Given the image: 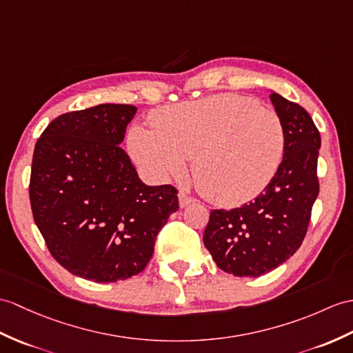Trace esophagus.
<instances>
[{
  "mask_svg": "<svg viewBox=\"0 0 353 353\" xmlns=\"http://www.w3.org/2000/svg\"><path fill=\"white\" fill-rule=\"evenodd\" d=\"M192 203H195L194 196L188 195L183 191L179 192V204H180V208H186V206H190V204H192Z\"/></svg>",
  "mask_w": 353,
  "mask_h": 353,
  "instance_id": "obj_1",
  "label": "esophagus"
}]
</instances>
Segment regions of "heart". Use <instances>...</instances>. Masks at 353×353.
Wrapping results in <instances>:
<instances>
[{
  "label": "heart",
  "instance_id": "obj_1",
  "mask_svg": "<svg viewBox=\"0 0 353 353\" xmlns=\"http://www.w3.org/2000/svg\"><path fill=\"white\" fill-rule=\"evenodd\" d=\"M152 128L134 126V159L154 179L180 177L192 159L199 191L219 206H236L265 190L280 165L284 132L275 112L232 94L157 111Z\"/></svg>",
  "mask_w": 353,
  "mask_h": 353
}]
</instances>
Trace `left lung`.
<instances>
[{"instance_id": "1", "label": "left lung", "mask_w": 353, "mask_h": 353, "mask_svg": "<svg viewBox=\"0 0 353 353\" xmlns=\"http://www.w3.org/2000/svg\"><path fill=\"white\" fill-rule=\"evenodd\" d=\"M284 132L283 161L265 191L232 210L210 212L203 242L219 269L260 276L301 247L319 195L321 134L301 105L270 94Z\"/></svg>"}]
</instances>
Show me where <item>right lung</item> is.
I'll return each mask as SVG.
<instances>
[{"instance_id":"add662e5","label":"right lung","mask_w":353,"mask_h":353,"mask_svg":"<svg viewBox=\"0 0 353 353\" xmlns=\"http://www.w3.org/2000/svg\"><path fill=\"white\" fill-rule=\"evenodd\" d=\"M137 106L102 103L61 114L37 139L32 218L52 257L94 283L138 275L179 209L171 185L149 186L120 144Z\"/></svg>"}]
</instances>
